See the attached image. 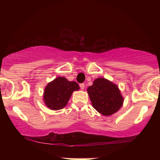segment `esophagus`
<instances>
[{
	"label": "esophagus",
	"mask_w": 160,
	"mask_h": 160,
	"mask_svg": "<svg viewBox=\"0 0 160 160\" xmlns=\"http://www.w3.org/2000/svg\"><path fill=\"white\" fill-rule=\"evenodd\" d=\"M80 87L81 89H84V88H85V84L84 83H80Z\"/></svg>",
	"instance_id": "esophagus-1"
}]
</instances>
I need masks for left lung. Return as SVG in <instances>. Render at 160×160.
<instances>
[{
	"instance_id": "left-lung-1",
	"label": "left lung",
	"mask_w": 160,
	"mask_h": 160,
	"mask_svg": "<svg viewBox=\"0 0 160 160\" xmlns=\"http://www.w3.org/2000/svg\"><path fill=\"white\" fill-rule=\"evenodd\" d=\"M92 107L104 116H111L122 108L124 98L117 85L103 78L95 79L87 89Z\"/></svg>"
}]
</instances>
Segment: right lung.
Wrapping results in <instances>:
<instances>
[{
  "label": "right lung",
  "mask_w": 160,
  "mask_h": 160,
  "mask_svg": "<svg viewBox=\"0 0 160 160\" xmlns=\"http://www.w3.org/2000/svg\"><path fill=\"white\" fill-rule=\"evenodd\" d=\"M79 89L78 82L68 81L64 77H58L46 86L43 100L49 109L58 111L67 105L73 92Z\"/></svg>",
  "instance_id": "1"
}]
</instances>
